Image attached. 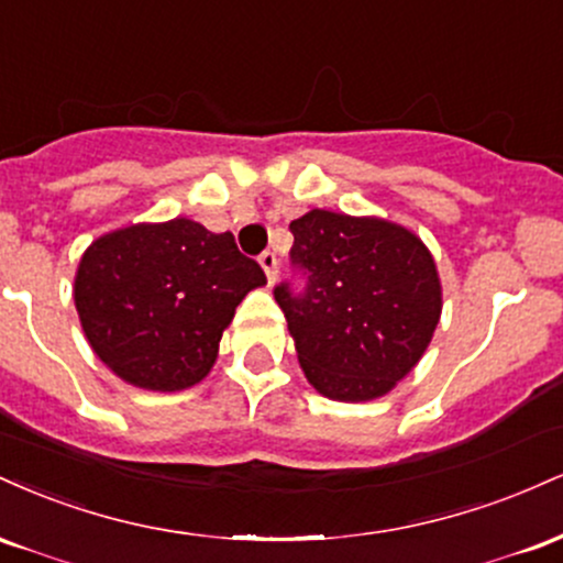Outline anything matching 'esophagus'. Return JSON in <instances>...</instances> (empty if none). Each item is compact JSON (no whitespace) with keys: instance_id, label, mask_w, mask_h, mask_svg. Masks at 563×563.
<instances>
[{"instance_id":"34e87169","label":"esophagus","mask_w":563,"mask_h":563,"mask_svg":"<svg viewBox=\"0 0 563 563\" xmlns=\"http://www.w3.org/2000/svg\"><path fill=\"white\" fill-rule=\"evenodd\" d=\"M260 264L264 267V273H267V280L275 283V277H277V256H275V251H264V254L260 256Z\"/></svg>"}]
</instances>
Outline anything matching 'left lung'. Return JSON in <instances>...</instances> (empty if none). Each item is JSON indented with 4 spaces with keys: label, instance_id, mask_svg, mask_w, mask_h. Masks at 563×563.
Instances as JSON below:
<instances>
[{
    "label": "left lung",
    "instance_id": "left-lung-1",
    "mask_svg": "<svg viewBox=\"0 0 563 563\" xmlns=\"http://www.w3.org/2000/svg\"><path fill=\"white\" fill-rule=\"evenodd\" d=\"M290 232L303 286L283 280L275 301L309 384L341 402L384 397L421 360L442 312L429 249L399 224L322 209Z\"/></svg>",
    "mask_w": 563,
    "mask_h": 563
}]
</instances>
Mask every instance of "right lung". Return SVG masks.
Wrapping results in <instances>:
<instances>
[{
    "instance_id": "obj_1",
    "label": "right lung",
    "mask_w": 563,
    "mask_h": 563,
    "mask_svg": "<svg viewBox=\"0 0 563 563\" xmlns=\"http://www.w3.org/2000/svg\"><path fill=\"white\" fill-rule=\"evenodd\" d=\"M264 283L232 232L172 219L97 238L81 256L74 301L89 346L115 376L179 391L211 371L235 307Z\"/></svg>"
}]
</instances>
